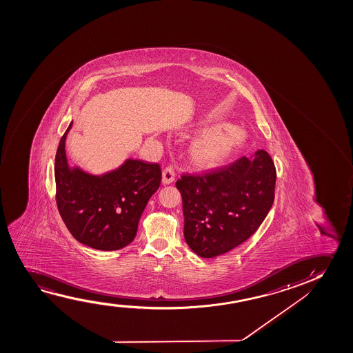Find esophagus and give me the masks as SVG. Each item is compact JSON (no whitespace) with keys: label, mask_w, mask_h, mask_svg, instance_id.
<instances>
[{"label":"esophagus","mask_w":353,"mask_h":353,"mask_svg":"<svg viewBox=\"0 0 353 353\" xmlns=\"http://www.w3.org/2000/svg\"><path fill=\"white\" fill-rule=\"evenodd\" d=\"M174 181V168H171V166H168V168H165L164 171H163V183L164 184H171Z\"/></svg>","instance_id":"34e87169"}]
</instances>
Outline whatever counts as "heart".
Segmentation results:
<instances>
[{"mask_svg":"<svg viewBox=\"0 0 353 353\" xmlns=\"http://www.w3.org/2000/svg\"><path fill=\"white\" fill-rule=\"evenodd\" d=\"M246 136L232 125H221L208 130L192 145V157L200 164H214L225 159L243 145Z\"/></svg>","mask_w":353,"mask_h":353,"instance_id":"b5f03b06","label":"heart"}]
</instances>
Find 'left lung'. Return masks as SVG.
I'll return each mask as SVG.
<instances>
[{
	"mask_svg": "<svg viewBox=\"0 0 353 353\" xmlns=\"http://www.w3.org/2000/svg\"><path fill=\"white\" fill-rule=\"evenodd\" d=\"M275 183V165L264 150L210 172L183 174L176 187L192 251L214 258L246 241L270 211Z\"/></svg>",
	"mask_w": 353,
	"mask_h": 353,
	"instance_id": "8db88e82",
	"label": "left lung"
}]
</instances>
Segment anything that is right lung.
I'll list each match as a JSON object with an SVG mask.
<instances>
[{"label":"right lung","instance_id":"add662e5","mask_svg":"<svg viewBox=\"0 0 353 353\" xmlns=\"http://www.w3.org/2000/svg\"><path fill=\"white\" fill-rule=\"evenodd\" d=\"M72 121L59 143L55 157L57 205L72 236L100 251H116L135 239L141 214L159 188V164L126 159L118 169L92 174L68 165L65 142Z\"/></svg>","mask_w":353,"mask_h":353}]
</instances>
